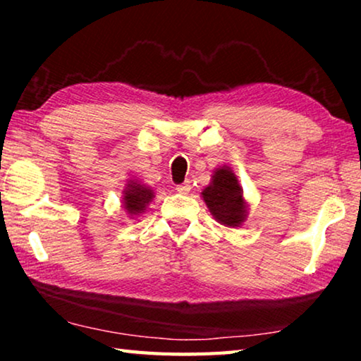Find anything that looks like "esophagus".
Segmentation results:
<instances>
[{
	"label": "esophagus",
	"mask_w": 361,
	"mask_h": 361,
	"mask_svg": "<svg viewBox=\"0 0 361 361\" xmlns=\"http://www.w3.org/2000/svg\"><path fill=\"white\" fill-rule=\"evenodd\" d=\"M176 191H178L180 194H188L189 191H191V183H189V181L181 183V185L176 186Z\"/></svg>",
	"instance_id": "esophagus-1"
}]
</instances>
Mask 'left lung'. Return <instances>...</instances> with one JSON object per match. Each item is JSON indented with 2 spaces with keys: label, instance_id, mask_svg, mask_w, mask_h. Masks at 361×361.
Listing matches in <instances>:
<instances>
[{
  "label": "left lung",
  "instance_id": "1",
  "mask_svg": "<svg viewBox=\"0 0 361 361\" xmlns=\"http://www.w3.org/2000/svg\"><path fill=\"white\" fill-rule=\"evenodd\" d=\"M207 207L218 223L237 228L247 219V202L237 176L229 167H219L202 191Z\"/></svg>",
  "mask_w": 361,
  "mask_h": 361
}]
</instances>
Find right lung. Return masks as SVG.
I'll return each mask as SVG.
<instances>
[{
  "mask_svg": "<svg viewBox=\"0 0 361 361\" xmlns=\"http://www.w3.org/2000/svg\"><path fill=\"white\" fill-rule=\"evenodd\" d=\"M152 197H154V192H152L151 188L130 180L127 181V186L124 189L122 204H124V209L130 216H135L146 210Z\"/></svg>",
  "mask_w": 361,
  "mask_h": 361,
  "instance_id": "add662e5",
  "label": "right lung"
}]
</instances>
